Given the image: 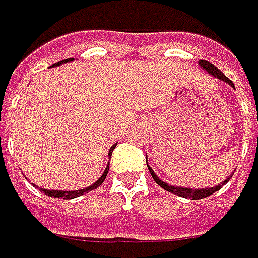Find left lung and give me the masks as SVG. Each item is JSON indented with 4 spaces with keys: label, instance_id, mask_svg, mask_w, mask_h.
<instances>
[{
    "label": "left lung",
    "instance_id": "left-lung-1",
    "mask_svg": "<svg viewBox=\"0 0 258 258\" xmlns=\"http://www.w3.org/2000/svg\"><path fill=\"white\" fill-rule=\"evenodd\" d=\"M199 63H200V67H202L203 70H206V71L209 72L211 75H213V77H216V78H219V80H222V81H225V83H228V84L234 87V83H232L228 77H225L222 72L219 71L215 65H212L211 62H208V60H200ZM234 88H235V87H234ZM148 170H149V173H151V175H152V178H154V181H155L158 186H161L164 190H167V191H170V193H173V195H177V196H180V198H186V199H191V200L203 199V198L211 196V195H213L215 191H218V190L221 188V184L216 187H209V188H199V190H195V188H186V187L170 186V184H167V183H164L162 180H160V178L155 175V173L151 170V167H149V165H148ZM229 178H231V177H229ZM229 178H228V180H229ZM228 180H225L222 184L228 183Z\"/></svg>",
    "mask_w": 258,
    "mask_h": 258
}]
</instances>
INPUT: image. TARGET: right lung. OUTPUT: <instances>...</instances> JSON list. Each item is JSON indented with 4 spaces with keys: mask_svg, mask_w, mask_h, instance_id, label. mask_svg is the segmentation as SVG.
Segmentation results:
<instances>
[{
    "mask_svg": "<svg viewBox=\"0 0 258 258\" xmlns=\"http://www.w3.org/2000/svg\"><path fill=\"white\" fill-rule=\"evenodd\" d=\"M68 60H72V58L65 59V60H62V62H58L56 65H60V63H63V62H68ZM53 67H55V65H53ZM114 147H116V144H114V145L110 148L109 155L111 154V152H113ZM110 157H111V155H110ZM109 167L110 165H107L106 171L103 173V175H101V177L97 180L93 186L87 187V188H83V190H75V191H60V190H47V188H42V191H43L45 195H47V196H50V198H63V199H74V198H78V196L84 195V193H87V191H91V190H94V188H97L98 186H101V184H103V181H104V180H106V177H107V173H109Z\"/></svg>",
    "mask_w": 258,
    "mask_h": 258,
    "instance_id": "1",
    "label": "right lung"
}]
</instances>
